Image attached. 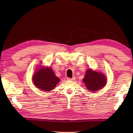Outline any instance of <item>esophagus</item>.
I'll use <instances>...</instances> for the list:
<instances>
[{"instance_id":"obj_1","label":"esophagus","mask_w":133,"mask_h":133,"mask_svg":"<svg viewBox=\"0 0 133 133\" xmlns=\"http://www.w3.org/2000/svg\"><path fill=\"white\" fill-rule=\"evenodd\" d=\"M67 79H68V80H71H71H74L75 79V77H73L72 78H67Z\"/></svg>"}]
</instances>
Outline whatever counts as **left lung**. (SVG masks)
<instances>
[{
  "mask_svg": "<svg viewBox=\"0 0 133 133\" xmlns=\"http://www.w3.org/2000/svg\"><path fill=\"white\" fill-rule=\"evenodd\" d=\"M83 80L87 89L94 92L101 89L105 86L107 79L104 74L90 69L87 70Z\"/></svg>",
  "mask_w": 133,
  "mask_h": 133,
  "instance_id": "obj_1",
  "label": "left lung"
}]
</instances>
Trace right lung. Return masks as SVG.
I'll use <instances>...</instances> for the list:
<instances>
[{"mask_svg":"<svg viewBox=\"0 0 133 133\" xmlns=\"http://www.w3.org/2000/svg\"><path fill=\"white\" fill-rule=\"evenodd\" d=\"M32 80L36 87L46 91L53 89L60 81L50 67H41L34 74Z\"/></svg>","mask_w":133,"mask_h":133,"instance_id":"add662e5","label":"right lung"}]
</instances>
